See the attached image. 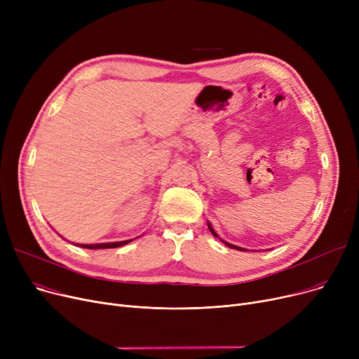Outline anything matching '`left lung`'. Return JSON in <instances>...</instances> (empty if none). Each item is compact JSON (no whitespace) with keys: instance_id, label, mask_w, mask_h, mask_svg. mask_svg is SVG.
Wrapping results in <instances>:
<instances>
[{"instance_id":"obj_1","label":"left lung","mask_w":359,"mask_h":359,"mask_svg":"<svg viewBox=\"0 0 359 359\" xmlns=\"http://www.w3.org/2000/svg\"><path fill=\"white\" fill-rule=\"evenodd\" d=\"M208 229H210V231L212 233V236H215V237H218V234L214 231V229L211 227V224L208 222ZM219 238V237H218ZM221 240V238H219ZM224 244H225V246H229L230 249H234V250H241V252H244V250H246V249H243V248H238V246H234V244H231V243H227V241H224V240H221Z\"/></svg>"}]
</instances>
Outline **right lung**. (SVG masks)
<instances>
[{"mask_svg": "<svg viewBox=\"0 0 359 359\" xmlns=\"http://www.w3.org/2000/svg\"><path fill=\"white\" fill-rule=\"evenodd\" d=\"M130 241L132 240H123V241H115V243H99V244H77V246L84 249H113V248H121L123 244H128Z\"/></svg>", "mask_w": 359, "mask_h": 359, "instance_id": "1", "label": "right lung"}]
</instances>
